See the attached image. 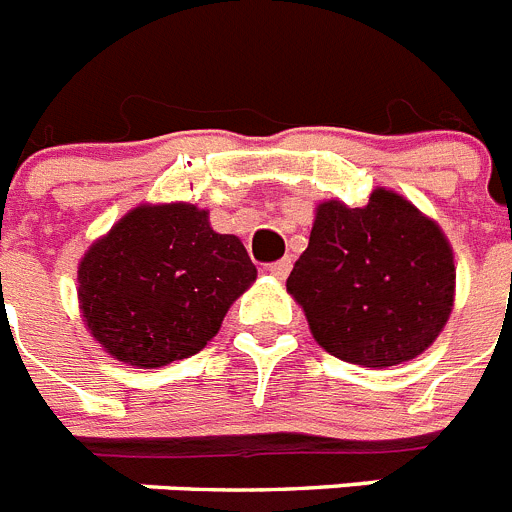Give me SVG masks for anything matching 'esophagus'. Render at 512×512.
Instances as JSON below:
<instances>
[{
	"label": "esophagus",
	"instance_id": "obj_1",
	"mask_svg": "<svg viewBox=\"0 0 512 512\" xmlns=\"http://www.w3.org/2000/svg\"><path fill=\"white\" fill-rule=\"evenodd\" d=\"M266 271H269L271 277L274 279H287L289 271H292V259H279L274 261V264L266 266Z\"/></svg>",
	"mask_w": 512,
	"mask_h": 512
}]
</instances>
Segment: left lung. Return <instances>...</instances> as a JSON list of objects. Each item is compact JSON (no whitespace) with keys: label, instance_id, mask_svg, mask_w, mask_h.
<instances>
[{"label":"left lung","instance_id":"left-lung-1","mask_svg":"<svg viewBox=\"0 0 512 512\" xmlns=\"http://www.w3.org/2000/svg\"><path fill=\"white\" fill-rule=\"evenodd\" d=\"M454 253L413 202L374 189L364 207L318 205L310 243L287 279L328 354L384 369L415 359L454 307Z\"/></svg>","mask_w":512,"mask_h":512}]
</instances>
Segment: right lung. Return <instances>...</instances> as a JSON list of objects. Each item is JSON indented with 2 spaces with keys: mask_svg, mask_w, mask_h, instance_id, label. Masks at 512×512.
I'll return each mask as SVG.
<instances>
[{
  "mask_svg": "<svg viewBox=\"0 0 512 512\" xmlns=\"http://www.w3.org/2000/svg\"><path fill=\"white\" fill-rule=\"evenodd\" d=\"M253 279L243 243L207 210L140 205L84 253L79 307L107 354L156 369L202 351Z\"/></svg>",
  "mask_w": 512,
  "mask_h": 512,
  "instance_id": "right-lung-1",
  "label": "right lung"
}]
</instances>
